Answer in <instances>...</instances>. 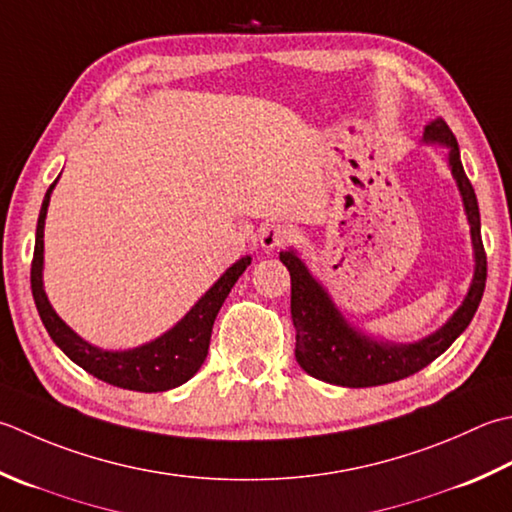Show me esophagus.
<instances>
[{"label":"esophagus","instance_id":"obj_1","mask_svg":"<svg viewBox=\"0 0 512 512\" xmlns=\"http://www.w3.org/2000/svg\"><path fill=\"white\" fill-rule=\"evenodd\" d=\"M290 242H293V230L284 224H268L259 230V244H262V248L266 250L282 248Z\"/></svg>","mask_w":512,"mask_h":512}]
</instances>
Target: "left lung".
I'll use <instances>...</instances> for the list:
<instances>
[{
  "mask_svg": "<svg viewBox=\"0 0 512 512\" xmlns=\"http://www.w3.org/2000/svg\"><path fill=\"white\" fill-rule=\"evenodd\" d=\"M426 142H442L450 148V170L457 179L459 193L464 197L466 215L470 222V235L475 246V277L470 284L464 304L450 317V322L439 328L417 344H384L375 342L357 330L350 328L344 317L330 302L326 290L319 286L313 275L308 273L293 250L279 255L290 273V315L295 324V357L308 375L322 382L366 388L382 386L399 379L410 377L426 368L430 362L444 353L455 339L468 328L470 319L475 317L479 302H482L486 288V250L482 242V224H479V206L475 188L464 173L462 159H459V146L453 130L442 119H435L426 126Z\"/></svg>",
  "mask_w": 512,
  "mask_h": 512,
  "instance_id": "left-lung-1",
  "label": "left lung"
}]
</instances>
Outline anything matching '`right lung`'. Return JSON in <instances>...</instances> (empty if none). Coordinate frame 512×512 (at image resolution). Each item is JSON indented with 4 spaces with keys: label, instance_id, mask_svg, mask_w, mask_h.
<instances>
[{
    "label": "right lung",
    "instance_id": "obj_1",
    "mask_svg": "<svg viewBox=\"0 0 512 512\" xmlns=\"http://www.w3.org/2000/svg\"><path fill=\"white\" fill-rule=\"evenodd\" d=\"M57 184V179L46 190L42 210L37 219V235H35V253L33 264H30V288H33V299L37 313L53 337V342L64 350L66 357L73 359L77 366H82L102 382L139 390V393H162L175 386H182L193 377L199 366L204 364L210 346V333H213L215 317L222 308L224 299L228 297L230 288L235 286L239 275L250 266V257H242L237 264L230 266L226 273L217 279V284L190 308V313L175 328H170L155 342L139 346L124 353H108L95 346L86 344L82 337H77L62 319L57 317L53 306L48 304L44 286H42V264H44V219L50 202V193Z\"/></svg>",
    "mask_w": 512,
    "mask_h": 512
}]
</instances>
